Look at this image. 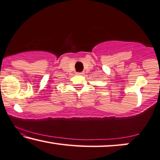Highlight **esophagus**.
<instances>
[{
    "label": "esophagus",
    "mask_w": 160,
    "mask_h": 160,
    "mask_svg": "<svg viewBox=\"0 0 160 160\" xmlns=\"http://www.w3.org/2000/svg\"><path fill=\"white\" fill-rule=\"evenodd\" d=\"M84 72H77V75H82Z\"/></svg>",
    "instance_id": "1"
}]
</instances>
